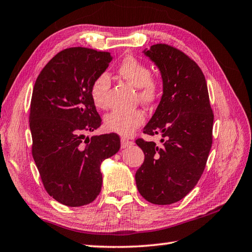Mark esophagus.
Wrapping results in <instances>:
<instances>
[{
  "mask_svg": "<svg viewBox=\"0 0 252 252\" xmlns=\"http://www.w3.org/2000/svg\"><path fill=\"white\" fill-rule=\"evenodd\" d=\"M133 145V142L130 140H126V138H121V147L122 148H126Z\"/></svg>",
  "mask_w": 252,
  "mask_h": 252,
  "instance_id": "esophagus-1",
  "label": "esophagus"
}]
</instances>
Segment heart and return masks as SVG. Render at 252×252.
Wrapping results in <instances>:
<instances>
[{"label": "heart", "mask_w": 252, "mask_h": 252, "mask_svg": "<svg viewBox=\"0 0 252 252\" xmlns=\"http://www.w3.org/2000/svg\"><path fill=\"white\" fill-rule=\"evenodd\" d=\"M117 72L119 77L137 89L138 98L142 103L151 105L160 97L161 88L159 82L152 78L151 68L136 57L126 56L118 67ZM109 87V78L106 73L99 74L91 85V99L98 109H105L107 107V93ZM144 122L145 114L138 109L132 111L115 110L107 115L104 121L107 131L121 136H130Z\"/></svg>", "instance_id": "1"}]
</instances>
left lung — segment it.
Here are the masks:
<instances>
[{"label": "left lung", "instance_id": "8db88e82", "mask_svg": "<svg viewBox=\"0 0 252 252\" xmlns=\"http://www.w3.org/2000/svg\"><path fill=\"white\" fill-rule=\"evenodd\" d=\"M143 53L162 79L161 99L144 133L163 138L161 146L136 140L145 159L135 182L147 201L171 205L194 189L205 170L212 145L213 114L205 76L194 61L168 44H155Z\"/></svg>", "mask_w": 252, "mask_h": 252}]
</instances>
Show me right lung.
<instances>
[{
  "label": "right lung",
  "instance_id": "add662e5",
  "mask_svg": "<svg viewBox=\"0 0 252 252\" xmlns=\"http://www.w3.org/2000/svg\"><path fill=\"white\" fill-rule=\"evenodd\" d=\"M111 61L108 52L66 49L42 69L32 91V156L46 191L68 207L88 205L98 196L100 163L120 148L116 133L85 137L101 123L90 88Z\"/></svg>",
  "mask_w": 252,
  "mask_h": 252
}]
</instances>
